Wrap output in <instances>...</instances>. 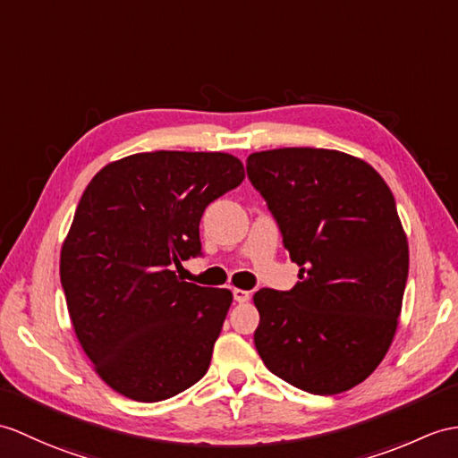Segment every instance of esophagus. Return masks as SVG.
I'll return each instance as SVG.
<instances>
[{
  "mask_svg": "<svg viewBox=\"0 0 458 458\" xmlns=\"http://www.w3.org/2000/svg\"><path fill=\"white\" fill-rule=\"evenodd\" d=\"M233 301L236 302H248L250 301V293L243 291V289H233Z\"/></svg>",
  "mask_w": 458,
  "mask_h": 458,
  "instance_id": "34e87169",
  "label": "esophagus"
}]
</instances>
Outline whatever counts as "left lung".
Returning a JSON list of instances; mask_svg holds the SVG:
<instances>
[{
    "instance_id": "left-lung-1",
    "label": "left lung",
    "mask_w": 458,
    "mask_h": 458,
    "mask_svg": "<svg viewBox=\"0 0 458 458\" xmlns=\"http://www.w3.org/2000/svg\"><path fill=\"white\" fill-rule=\"evenodd\" d=\"M299 283L253 294V342L273 375L310 394L360 385L394 339L410 251L394 195L365 159L326 148L248 157Z\"/></svg>"
}]
</instances>
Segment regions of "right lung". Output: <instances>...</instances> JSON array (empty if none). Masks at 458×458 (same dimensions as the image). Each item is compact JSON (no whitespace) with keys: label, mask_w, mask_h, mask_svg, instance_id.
Segmentation results:
<instances>
[{"label":"right lung","mask_w":458,"mask_h":458,"mask_svg":"<svg viewBox=\"0 0 458 458\" xmlns=\"http://www.w3.org/2000/svg\"><path fill=\"white\" fill-rule=\"evenodd\" d=\"M243 177L232 154L159 150L116 159L85 187L60 281L81 349L119 394L159 402L205 377L232 293L174 267L200 255V216Z\"/></svg>","instance_id":"right-lung-1"}]
</instances>
